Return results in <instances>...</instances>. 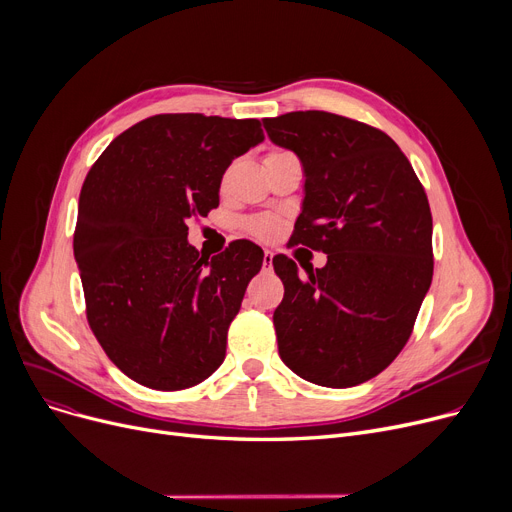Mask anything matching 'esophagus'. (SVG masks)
Here are the masks:
<instances>
[{
	"instance_id": "1",
	"label": "esophagus",
	"mask_w": 512,
	"mask_h": 512,
	"mask_svg": "<svg viewBox=\"0 0 512 512\" xmlns=\"http://www.w3.org/2000/svg\"><path fill=\"white\" fill-rule=\"evenodd\" d=\"M272 261H274V251H270V249H265L263 251V263L270 267L272 265Z\"/></svg>"
}]
</instances>
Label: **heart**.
<instances>
[{
  "instance_id": "heart-1",
  "label": "heart",
  "mask_w": 512,
  "mask_h": 512,
  "mask_svg": "<svg viewBox=\"0 0 512 512\" xmlns=\"http://www.w3.org/2000/svg\"><path fill=\"white\" fill-rule=\"evenodd\" d=\"M247 232L259 238H267L276 232V220L272 218H255L247 224Z\"/></svg>"
}]
</instances>
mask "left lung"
I'll return each instance as SVG.
<instances>
[{
    "instance_id": "obj_1",
    "label": "left lung",
    "mask_w": 512,
    "mask_h": 512,
    "mask_svg": "<svg viewBox=\"0 0 512 512\" xmlns=\"http://www.w3.org/2000/svg\"><path fill=\"white\" fill-rule=\"evenodd\" d=\"M263 126L305 170L290 240L328 255L305 276L290 257H274L284 284L274 311L280 357L317 386L363 384L405 348L432 284L425 188L380 128L319 110L265 118Z\"/></svg>"
}]
</instances>
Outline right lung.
<instances>
[{
	"label": "right lung",
	"instance_id": "right-lung-1",
	"mask_svg": "<svg viewBox=\"0 0 512 512\" xmlns=\"http://www.w3.org/2000/svg\"><path fill=\"white\" fill-rule=\"evenodd\" d=\"M261 141L255 118L159 114L124 130L89 170L74 230L87 321L137 384L184 390L222 365L263 251L234 240L209 261L188 245L186 222L220 205L226 168Z\"/></svg>",
	"mask_w": 512,
	"mask_h": 512
}]
</instances>
